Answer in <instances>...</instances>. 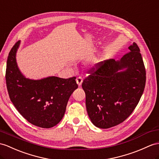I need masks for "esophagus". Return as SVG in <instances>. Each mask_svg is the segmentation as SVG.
Masks as SVG:
<instances>
[{"instance_id": "esophagus-1", "label": "esophagus", "mask_w": 159, "mask_h": 159, "mask_svg": "<svg viewBox=\"0 0 159 159\" xmlns=\"http://www.w3.org/2000/svg\"><path fill=\"white\" fill-rule=\"evenodd\" d=\"M76 82H77V85H78L79 86H80L81 85H82V82H83V78H82V77H77V79H76Z\"/></svg>"}]
</instances>
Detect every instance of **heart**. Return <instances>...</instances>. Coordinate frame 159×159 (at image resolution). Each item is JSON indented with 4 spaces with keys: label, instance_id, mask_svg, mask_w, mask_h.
Wrapping results in <instances>:
<instances>
[{
    "label": "heart",
    "instance_id": "heart-1",
    "mask_svg": "<svg viewBox=\"0 0 159 159\" xmlns=\"http://www.w3.org/2000/svg\"><path fill=\"white\" fill-rule=\"evenodd\" d=\"M100 59H94L90 63V68L96 69V67H98L99 64H100Z\"/></svg>",
    "mask_w": 159,
    "mask_h": 159
}]
</instances>
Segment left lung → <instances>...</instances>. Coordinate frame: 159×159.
I'll return each instance as SVG.
<instances>
[{
    "instance_id": "8db88e82",
    "label": "left lung",
    "mask_w": 159,
    "mask_h": 159,
    "mask_svg": "<svg viewBox=\"0 0 159 159\" xmlns=\"http://www.w3.org/2000/svg\"><path fill=\"white\" fill-rule=\"evenodd\" d=\"M121 59L100 62L97 70L84 80L86 106L96 127L110 128L134 111L144 90L146 70L140 48L134 42Z\"/></svg>"
}]
</instances>
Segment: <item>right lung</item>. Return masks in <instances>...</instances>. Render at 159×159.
Segmentation results:
<instances>
[{"label": "right lung", "instance_id": "obj_1", "mask_svg": "<svg viewBox=\"0 0 159 159\" xmlns=\"http://www.w3.org/2000/svg\"><path fill=\"white\" fill-rule=\"evenodd\" d=\"M20 43L18 41L11 48L7 62L5 77L10 99L28 122L42 128H50L63 119L69 98L78 88L76 77L26 78L16 60Z\"/></svg>", "mask_w": 159, "mask_h": 159}]
</instances>
